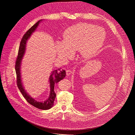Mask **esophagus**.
I'll return each instance as SVG.
<instances>
[{
  "label": "esophagus",
  "mask_w": 135,
  "mask_h": 135,
  "mask_svg": "<svg viewBox=\"0 0 135 135\" xmlns=\"http://www.w3.org/2000/svg\"><path fill=\"white\" fill-rule=\"evenodd\" d=\"M71 73H72V70H71L70 69H68V70H66V74H67V75L69 76Z\"/></svg>",
  "instance_id": "1"
}]
</instances>
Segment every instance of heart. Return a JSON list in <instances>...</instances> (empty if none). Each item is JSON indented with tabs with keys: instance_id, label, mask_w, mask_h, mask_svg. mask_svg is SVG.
Instances as JSON below:
<instances>
[{
	"instance_id": "b5f03b06",
	"label": "heart",
	"mask_w": 135,
	"mask_h": 135,
	"mask_svg": "<svg viewBox=\"0 0 135 135\" xmlns=\"http://www.w3.org/2000/svg\"><path fill=\"white\" fill-rule=\"evenodd\" d=\"M64 41L56 42L55 51L60 58H69L74 51H79L84 58H90L97 53L106 40L105 29L94 25L80 23L67 28Z\"/></svg>"
}]
</instances>
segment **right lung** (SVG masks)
<instances>
[{
	"instance_id": "right-lung-1",
	"label": "right lung",
	"mask_w": 135,
	"mask_h": 135,
	"mask_svg": "<svg viewBox=\"0 0 135 135\" xmlns=\"http://www.w3.org/2000/svg\"><path fill=\"white\" fill-rule=\"evenodd\" d=\"M43 20H39L36 22L33 26H32L24 35L23 36L21 41L20 42V46H19L18 55L15 63V71L17 76V85L18 88L20 90V92L22 94L23 96L26 99V100L33 106L43 110H46L52 108L54 105V102L55 99L56 94L54 92V85L55 84L59 82L60 81L64 79L66 76V71L65 70H61L60 69H55L51 72V74L49 78V83L50 88V93L48 98L43 102H37L32 98L31 96L27 92L24 88L23 83L22 82L21 78V63L23 59V57L25 54L26 44L29 38L31 37V35L34 32L38 25Z\"/></svg>"
}]
</instances>
